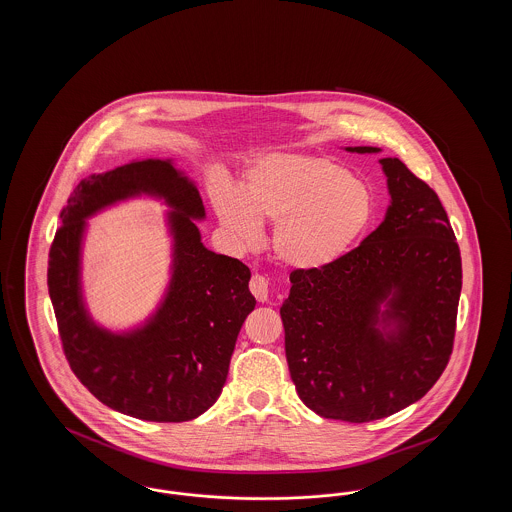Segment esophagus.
Segmentation results:
<instances>
[{"label":"esophagus","instance_id":"1","mask_svg":"<svg viewBox=\"0 0 512 512\" xmlns=\"http://www.w3.org/2000/svg\"><path fill=\"white\" fill-rule=\"evenodd\" d=\"M249 290L255 295L257 301L265 303L268 299V280L263 274H253L249 280Z\"/></svg>","mask_w":512,"mask_h":512}]
</instances>
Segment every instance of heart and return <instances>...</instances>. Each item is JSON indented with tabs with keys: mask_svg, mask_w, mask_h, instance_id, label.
I'll list each match as a JSON object with an SVG mask.
<instances>
[{
	"mask_svg": "<svg viewBox=\"0 0 512 512\" xmlns=\"http://www.w3.org/2000/svg\"><path fill=\"white\" fill-rule=\"evenodd\" d=\"M213 203L238 244H257L261 220H272L274 253L305 270L341 259L365 234L374 211L368 188L343 165L305 153L257 159L245 172L242 194L219 188Z\"/></svg>",
	"mask_w": 512,
	"mask_h": 512,
	"instance_id": "heart-1",
	"label": "heart"
}]
</instances>
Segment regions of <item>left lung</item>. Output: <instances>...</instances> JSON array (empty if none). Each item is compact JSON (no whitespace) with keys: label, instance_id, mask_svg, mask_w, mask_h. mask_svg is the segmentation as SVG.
I'll return each mask as SVG.
<instances>
[{"label":"left lung","instance_id":"left-lung-1","mask_svg":"<svg viewBox=\"0 0 512 512\" xmlns=\"http://www.w3.org/2000/svg\"><path fill=\"white\" fill-rule=\"evenodd\" d=\"M380 163L391 195L384 222L336 263L295 268L280 307L299 399L324 418L355 424L432 390L453 353L463 288L461 249L438 194L399 159ZM378 321H395L396 330L380 333Z\"/></svg>","mask_w":512,"mask_h":512}]
</instances>
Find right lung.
<instances>
[{
    "label": "right lung",
    "mask_w": 512,
    "mask_h": 512,
    "mask_svg": "<svg viewBox=\"0 0 512 512\" xmlns=\"http://www.w3.org/2000/svg\"><path fill=\"white\" fill-rule=\"evenodd\" d=\"M163 194L177 211L172 290L146 329L111 337L79 301L77 251L83 219L126 194ZM199 192L169 161H134L82 180L61 211L49 247L48 288L65 359L80 384L119 413L149 422H186L205 413L224 388L245 317L255 309L242 261L201 244L194 219Z\"/></svg>",
    "instance_id": "add662e5"
}]
</instances>
